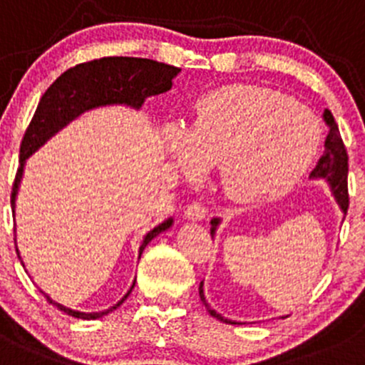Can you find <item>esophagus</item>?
<instances>
[{
	"instance_id": "obj_1",
	"label": "esophagus",
	"mask_w": 365,
	"mask_h": 365,
	"mask_svg": "<svg viewBox=\"0 0 365 365\" xmlns=\"http://www.w3.org/2000/svg\"><path fill=\"white\" fill-rule=\"evenodd\" d=\"M205 215H207V207H205L203 203H200V201L190 203L185 210V217L189 219V221H201Z\"/></svg>"
}]
</instances>
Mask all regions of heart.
Instances as JSON below:
<instances>
[{
    "mask_svg": "<svg viewBox=\"0 0 365 365\" xmlns=\"http://www.w3.org/2000/svg\"><path fill=\"white\" fill-rule=\"evenodd\" d=\"M169 151L187 176L221 169V185L240 203L274 200L291 190L316 158L321 128L292 98L228 85L196 103L189 128L165 130Z\"/></svg>",
    "mask_w": 365,
    "mask_h": 365,
    "instance_id": "b5f03b06",
    "label": "heart"
}]
</instances>
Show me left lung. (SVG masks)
Listing matches in <instances>:
<instances>
[{
  "label": "left lung",
  "mask_w": 365,
  "mask_h": 365,
  "mask_svg": "<svg viewBox=\"0 0 365 365\" xmlns=\"http://www.w3.org/2000/svg\"><path fill=\"white\" fill-rule=\"evenodd\" d=\"M324 123L328 126V135L327 140H324V151L321 155V158L317 160V165L314 168L312 171V178H324L331 187V192H334L335 200H337L339 207L342 208L344 212V217H346V212H348L349 207V194H348V151H346L344 143H342V137L341 132H339V126L335 123L334 115H331L330 110H324L323 114ZM219 225V219H212V237H214L215 228ZM200 298L201 302L205 303L207 307L208 314L214 317H217L219 321H225L228 324H239L235 321H230L225 319L221 314H217L215 310H212L208 307L207 299H205L203 294V282L200 284Z\"/></svg>",
  "instance_id": "obj_1"
}]
</instances>
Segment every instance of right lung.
<instances>
[{
  "label": "right lung",
  "instance_id": "obj_1",
  "mask_svg": "<svg viewBox=\"0 0 365 365\" xmlns=\"http://www.w3.org/2000/svg\"><path fill=\"white\" fill-rule=\"evenodd\" d=\"M178 73L180 67L168 66V63L157 62V60L133 58V56H103V58L78 63V66L71 67L66 73L60 74L49 85L48 91L42 94L37 110H35L34 118H31L26 132H24L23 140H21L19 168H17L16 180H14L12 196H10L12 208H16V196L21 178H23L24 160L35 150H38L49 137L55 135L60 128H63L74 118L94 107L128 105V107L140 108L150 96H157V94L169 91L173 87V78ZM171 225L173 219L169 217L168 221L151 230L140 244L139 257L143 255L144 247ZM14 242H16V237H14ZM17 255H19V251H17ZM133 285L123 296L121 302H118L112 309L105 310V312H76V310L67 309L60 303H55L49 296H44L49 303H53L56 309L66 312L67 316L78 317V319H98V317L107 316V314L114 312L118 307H121L123 302L132 292Z\"/></svg>",
  "mask_w": 365,
  "mask_h": 365
}]
</instances>
